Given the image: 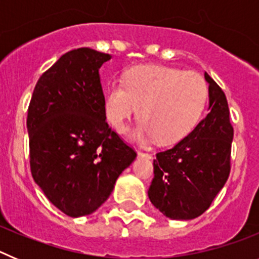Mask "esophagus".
I'll use <instances>...</instances> for the list:
<instances>
[{"label": "esophagus", "instance_id": "esophagus-1", "mask_svg": "<svg viewBox=\"0 0 259 259\" xmlns=\"http://www.w3.org/2000/svg\"><path fill=\"white\" fill-rule=\"evenodd\" d=\"M137 154L140 155V157H146V158H150V157H152V154H150V153L143 152V150H139V152H137Z\"/></svg>", "mask_w": 259, "mask_h": 259}]
</instances>
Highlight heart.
Returning a JSON list of instances; mask_svg holds the SVG:
<instances>
[{
	"label": "heart",
	"instance_id": "obj_1",
	"mask_svg": "<svg viewBox=\"0 0 259 259\" xmlns=\"http://www.w3.org/2000/svg\"><path fill=\"white\" fill-rule=\"evenodd\" d=\"M206 101L207 84L197 72L141 65L125 72L123 84L107 85L104 110L110 125L122 132L139 107L141 122L135 136L141 141L158 139L159 143L171 144L196 127Z\"/></svg>",
	"mask_w": 259,
	"mask_h": 259
}]
</instances>
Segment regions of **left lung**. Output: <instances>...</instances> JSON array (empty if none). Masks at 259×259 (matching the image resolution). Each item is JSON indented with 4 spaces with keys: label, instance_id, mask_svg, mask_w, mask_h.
Returning <instances> with one entry per match:
<instances>
[{
    "label": "left lung",
    "instance_id": "1",
    "mask_svg": "<svg viewBox=\"0 0 259 259\" xmlns=\"http://www.w3.org/2000/svg\"><path fill=\"white\" fill-rule=\"evenodd\" d=\"M209 83L210 113L172 148L157 153L148 191L152 203L172 219H193L210 207L231 171L233 127L221 87Z\"/></svg>",
    "mask_w": 259,
    "mask_h": 259
}]
</instances>
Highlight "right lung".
I'll return each mask as SVG.
<instances>
[{
	"mask_svg": "<svg viewBox=\"0 0 259 259\" xmlns=\"http://www.w3.org/2000/svg\"><path fill=\"white\" fill-rule=\"evenodd\" d=\"M109 59L91 48L65 53L37 80L28 106L32 178L74 218L101 206L137 155L105 120L98 70Z\"/></svg>",
	"mask_w": 259,
	"mask_h": 259,
	"instance_id": "obj_1",
	"label": "right lung"
}]
</instances>
